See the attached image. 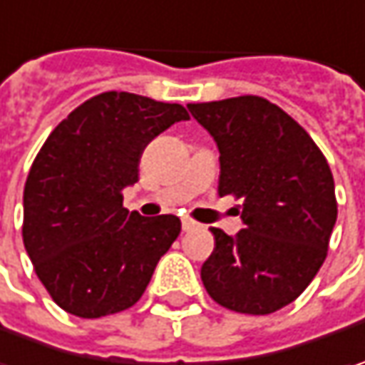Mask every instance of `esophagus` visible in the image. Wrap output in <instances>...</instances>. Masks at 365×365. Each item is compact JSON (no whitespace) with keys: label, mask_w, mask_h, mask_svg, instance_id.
Wrapping results in <instances>:
<instances>
[{"label":"esophagus","mask_w":365,"mask_h":365,"mask_svg":"<svg viewBox=\"0 0 365 365\" xmlns=\"http://www.w3.org/2000/svg\"><path fill=\"white\" fill-rule=\"evenodd\" d=\"M182 229L185 230V232H190V230L198 229V225H196L194 220H190V218H182Z\"/></svg>","instance_id":"34e87169"}]
</instances>
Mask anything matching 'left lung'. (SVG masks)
I'll return each instance as SVG.
<instances>
[{
	"instance_id": "8db88e82",
	"label": "left lung",
	"mask_w": 365,
	"mask_h": 365,
	"mask_svg": "<svg viewBox=\"0 0 365 365\" xmlns=\"http://www.w3.org/2000/svg\"><path fill=\"white\" fill-rule=\"evenodd\" d=\"M220 153L218 194L243 200L245 229L214 235L202 282L214 302L269 314L307 290L337 220L335 182L309 133L259 96L187 103Z\"/></svg>"
}]
</instances>
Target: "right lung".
<instances>
[{
    "label": "right lung",
    "mask_w": 365,
    "mask_h": 365,
    "mask_svg": "<svg viewBox=\"0 0 365 365\" xmlns=\"http://www.w3.org/2000/svg\"><path fill=\"white\" fill-rule=\"evenodd\" d=\"M190 114L180 103L106 91L75 108L44 140L24 185V247L63 310L100 319L130 309L178 239L173 214L122 206L155 136Z\"/></svg>",
    "instance_id": "1"
}]
</instances>
